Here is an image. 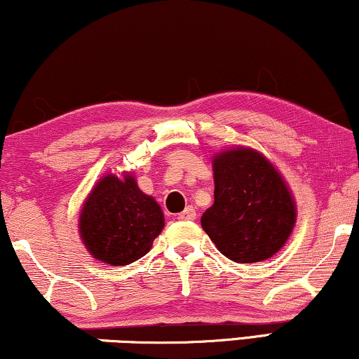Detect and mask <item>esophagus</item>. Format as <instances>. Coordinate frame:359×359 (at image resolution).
<instances>
[{"instance_id": "1", "label": "esophagus", "mask_w": 359, "mask_h": 359, "mask_svg": "<svg viewBox=\"0 0 359 359\" xmlns=\"http://www.w3.org/2000/svg\"><path fill=\"white\" fill-rule=\"evenodd\" d=\"M196 217H197L196 209L192 205H188L183 212H181V214H178L180 220H196Z\"/></svg>"}]
</instances>
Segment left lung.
Masks as SVG:
<instances>
[{"instance_id": "left-lung-1", "label": "left lung", "mask_w": 359, "mask_h": 359, "mask_svg": "<svg viewBox=\"0 0 359 359\" xmlns=\"http://www.w3.org/2000/svg\"><path fill=\"white\" fill-rule=\"evenodd\" d=\"M214 205L201 218L223 256L238 264L277 254L296 223V204L283 176L257 150L226 149L214 155Z\"/></svg>"}]
</instances>
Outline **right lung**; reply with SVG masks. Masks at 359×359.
<instances>
[{
	"label": "right lung",
	"mask_w": 359,
	"mask_h": 359,
	"mask_svg": "<svg viewBox=\"0 0 359 359\" xmlns=\"http://www.w3.org/2000/svg\"><path fill=\"white\" fill-rule=\"evenodd\" d=\"M165 226L163 212L144 194L133 173H108L93 186L82 205L79 235L97 261L128 266L144 257Z\"/></svg>",
	"instance_id": "add662e5"
}]
</instances>
